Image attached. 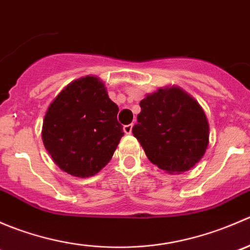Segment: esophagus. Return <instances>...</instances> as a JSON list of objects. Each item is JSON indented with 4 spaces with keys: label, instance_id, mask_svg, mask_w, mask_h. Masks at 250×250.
<instances>
[{
    "label": "esophagus",
    "instance_id": "esophagus-1",
    "mask_svg": "<svg viewBox=\"0 0 250 250\" xmlns=\"http://www.w3.org/2000/svg\"><path fill=\"white\" fill-rule=\"evenodd\" d=\"M132 128H133L132 125H123V130H125V134H130V133H132Z\"/></svg>",
    "mask_w": 250,
    "mask_h": 250
}]
</instances>
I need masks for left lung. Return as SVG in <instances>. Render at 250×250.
Segmentation results:
<instances>
[{
    "label": "left lung",
    "mask_w": 250,
    "mask_h": 250,
    "mask_svg": "<svg viewBox=\"0 0 250 250\" xmlns=\"http://www.w3.org/2000/svg\"><path fill=\"white\" fill-rule=\"evenodd\" d=\"M140 107L132 132L153 165L168 173H181L202 158L209 125L195 99L172 87L147 95Z\"/></svg>",
    "instance_id": "1"
}]
</instances>
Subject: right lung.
<instances>
[{"instance_id":"add662e5","label":"right lung","mask_w":250,"mask_h":250,"mask_svg":"<svg viewBox=\"0 0 250 250\" xmlns=\"http://www.w3.org/2000/svg\"><path fill=\"white\" fill-rule=\"evenodd\" d=\"M117 113L104 83L93 76L80 78L48 107L42 128L44 147L64 172L78 178L94 175L109 163L125 134Z\"/></svg>"}]
</instances>
